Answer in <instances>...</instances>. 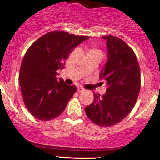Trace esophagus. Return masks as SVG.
Returning a JSON list of instances; mask_svg holds the SVG:
<instances>
[{
  "mask_svg": "<svg viewBox=\"0 0 160 160\" xmlns=\"http://www.w3.org/2000/svg\"><path fill=\"white\" fill-rule=\"evenodd\" d=\"M77 91H78L79 93H81V92H83V91H85V89L82 88V87H78V88H77Z\"/></svg>",
  "mask_w": 160,
  "mask_h": 160,
  "instance_id": "1",
  "label": "esophagus"
}]
</instances>
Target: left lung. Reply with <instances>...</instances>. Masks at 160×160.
I'll use <instances>...</instances> for the list:
<instances>
[{
  "mask_svg": "<svg viewBox=\"0 0 160 160\" xmlns=\"http://www.w3.org/2000/svg\"><path fill=\"white\" fill-rule=\"evenodd\" d=\"M102 38L106 41L107 61L99 78L105 82L107 90L102 96L94 94L85 112L95 124L111 127L123 120L135 105L141 88L140 68L134 52L121 39Z\"/></svg>",
  "mask_w": 160,
  "mask_h": 160,
  "instance_id": "obj_1",
  "label": "left lung"
}]
</instances>
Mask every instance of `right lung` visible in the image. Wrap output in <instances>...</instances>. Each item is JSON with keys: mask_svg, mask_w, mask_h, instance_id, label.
Here are the masks:
<instances>
[{"mask_svg": "<svg viewBox=\"0 0 160 160\" xmlns=\"http://www.w3.org/2000/svg\"><path fill=\"white\" fill-rule=\"evenodd\" d=\"M89 39L63 31H52L29 47L22 62L19 83L29 112L41 120H51L62 113L77 91L58 78L66 60L76 47Z\"/></svg>", "mask_w": 160, "mask_h": 160, "instance_id": "obj_1", "label": "right lung"}]
</instances>
